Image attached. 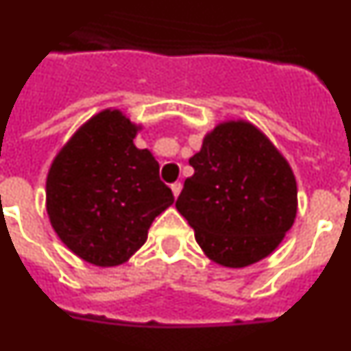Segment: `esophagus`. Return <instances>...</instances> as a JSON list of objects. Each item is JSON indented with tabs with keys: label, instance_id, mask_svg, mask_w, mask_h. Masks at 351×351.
Masks as SVG:
<instances>
[{
	"label": "esophagus",
	"instance_id": "1",
	"mask_svg": "<svg viewBox=\"0 0 351 351\" xmlns=\"http://www.w3.org/2000/svg\"><path fill=\"white\" fill-rule=\"evenodd\" d=\"M170 188H172L173 197L178 198V197H179V193H181V190H182V184H181V182H173V184L170 186Z\"/></svg>",
	"mask_w": 351,
	"mask_h": 351
}]
</instances>
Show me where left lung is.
<instances>
[{"instance_id": "obj_1", "label": "left lung", "mask_w": 351, "mask_h": 351, "mask_svg": "<svg viewBox=\"0 0 351 351\" xmlns=\"http://www.w3.org/2000/svg\"><path fill=\"white\" fill-rule=\"evenodd\" d=\"M190 165L176 207L204 253L230 269L271 255L297 216L295 176L276 145L247 121H226Z\"/></svg>"}]
</instances>
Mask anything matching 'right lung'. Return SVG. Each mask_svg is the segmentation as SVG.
Instances as JSON below:
<instances>
[{"label":"right lung","instance_id":"obj_1","mask_svg":"<svg viewBox=\"0 0 351 351\" xmlns=\"http://www.w3.org/2000/svg\"><path fill=\"white\" fill-rule=\"evenodd\" d=\"M141 126L117 108L84 123L47 173V214L58 237L79 258L114 267L147 241L158 214L173 204L160 165L133 138Z\"/></svg>","mask_w":351,"mask_h":351}]
</instances>
